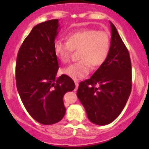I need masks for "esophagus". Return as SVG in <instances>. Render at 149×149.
Returning <instances> with one entry per match:
<instances>
[{"mask_svg": "<svg viewBox=\"0 0 149 149\" xmlns=\"http://www.w3.org/2000/svg\"><path fill=\"white\" fill-rule=\"evenodd\" d=\"M75 85H76V89H77L78 87H79V82L78 81H75Z\"/></svg>", "mask_w": 149, "mask_h": 149, "instance_id": "1", "label": "esophagus"}]
</instances>
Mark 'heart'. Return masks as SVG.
I'll return each instance as SVG.
<instances>
[{"mask_svg":"<svg viewBox=\"0 0 149 149\" xmlns=\"http://www.w3.org/2000/svg\"><path fill=\"white\" fill-rule=\"evenodd\" d=\"M110 37L107 31L86 29L68 34L67 42L55 40L53 50L63 63L68 62L72 51H79V62L62 69V73L74 80H79L89 73L91 66L100 67L104 63L110 49Z\"/></svg>","mask_w":149,"mask_h":149,"instance_id":"heart-1","label":"heart"}]
</instances>
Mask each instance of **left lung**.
Here are the masks:
<instances>
[{"label":"left lung","mask_w":149,"mask_h":149,"mask_svg":"<svg viewBox=\"0 0 149 149\" xmlns=\"http://www.w3.org/2000/svg\"><path fill=\"white\" fill-rule=\"evenodd\" d=\"M111 45L106 61L89 79L81 82L77 97L88 120L105 125L120 115L132 87L131 62L127 49L110 22Z\"/></svg>","instance_id":"left-lung-1"}]
</instances>
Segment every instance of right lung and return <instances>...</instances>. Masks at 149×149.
Listing matches in <instances>:
<instances>
[{"label":"right lung","instance_id":"obj_1","mask_svg":"<svg viewBox=\"0 0 149 149\" xmlns=\"http://www.w3.org/2000/svg\"><path fill=\"white\" fill-rule=\"evenodd\" d=\"M60 29L58 19L36 25L16 58L18 92L29 114L42 125L55 124L63 119L66 111L63 97L75 88L69 76L56 77L59 66L53 43Z\"/></svg>","mask_w":149,"mask_h":149}]
</instances>
